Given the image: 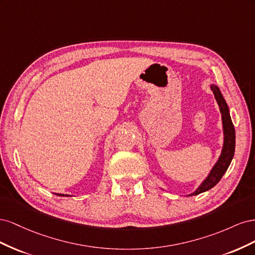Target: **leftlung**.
<instances>
[{
  "label": "left lung",
  "mask_w": 255,
  "mask_h": 255,
  "mask_svg": "<svg viewBox=\"0 0 255 255\" xmlns=\"http://www.w3.org/2000/svg\"><path fill=\"white\" fill-rule=\"evenodd\" d=\"M211 89L214 92L215 99L218 103L219 110L221 113L222 128H223V145H222L220 156L218 160L216 161L214 167L212 168L211 172L208 173L206 179L200 184V186L194 192H191L190 195H188L189 197L199 195L201 194V192H204L206 190H210L211 188H213L215 185L221 180L223 174L226 173L234 156L235 128L233 126L232 119H231L228 104L226 102L225 98H223L220 89L216 86V85H211Z\"/></svg>",
  "instance_id": "left-lung-1"
}]
</instances>
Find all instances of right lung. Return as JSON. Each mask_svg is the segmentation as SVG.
<instances>
[{"label":"right lung","instance_id":"obj_1","mask_svg":"<svg viewBox=\"0 0 255 255\" xmlns=\"http://www.w3.org/2000/svg\"><path fill=\"white\" fill-rule=\"evenodd\" d=\"M57 196H60V197H64V196H66V197H68V195H63V194H56Z\"/></svg>","mask_w":255,"mask_h":255}]
</instances>
